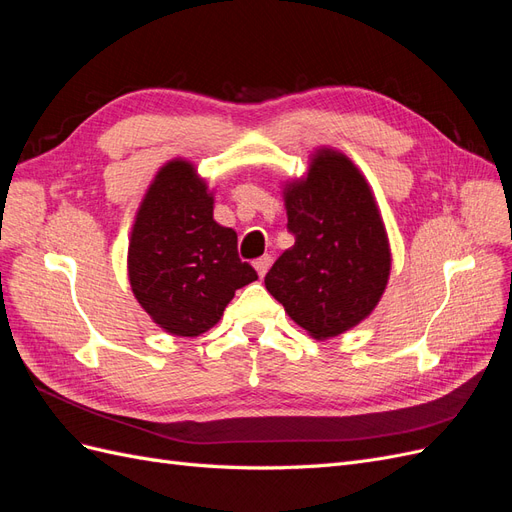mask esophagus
Returning <instances> with one entry per match:
<instances>
[{"instance_id":"1","label":"esophagus","mask_w":512,"mask_h":512,"mask_svg":"<svg viewBox=\"0 0 512 512\" xmlns=\"http://www.w3.org/2000/svg\"><path fill=\"white\" fill-rule=\"evenodd\" d=\"M271 256L269 254H265L262 258H258V260H254V269H256V273H258V277H265L267 275V271H269V267H271Z\"/></svg>"}]
</instances>
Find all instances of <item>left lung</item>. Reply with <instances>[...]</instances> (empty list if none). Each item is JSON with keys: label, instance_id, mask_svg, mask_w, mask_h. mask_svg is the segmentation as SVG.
Listing matches in <instances>:
<instances>
[{"label": "left lung", "instance_id": "8db88e82", "mask_svg": "<svg viewBox=\"0 0 512 512\" xmlns=\"http://www.w3.org/2000/svg\"><path fill=\"white\" fill-rule=\"evenodd\" d=\"M294 245L265 277L286 314L314 339L356 327L391 275V245L367 179L346 153L320 147L305 177L284 185Z\"/></svg>", "mask_w": 512, "mask_h": 512}]
</instances>
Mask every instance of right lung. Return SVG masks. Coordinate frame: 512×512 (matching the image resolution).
I'll return each mask as SVG.
<instances>
[{
    "mask_svg": "<svg viewBox=\"0 0 512 512\" xmlns=\"http://www.w3.org/2000/svg\"><path fill=\"white\" fill-rule=\"evenodd\" d=\"M136 301L170 335L196 337L220 322L235 290L258 280L237 254V232L213 220V192L188 160L166 162L130 232Z\"/></svg>",
    "mask_w": 512,
    "mask_h": 512,
    "instance_id": "obj_1",
    "label": "right lung"
}]
</instances>
